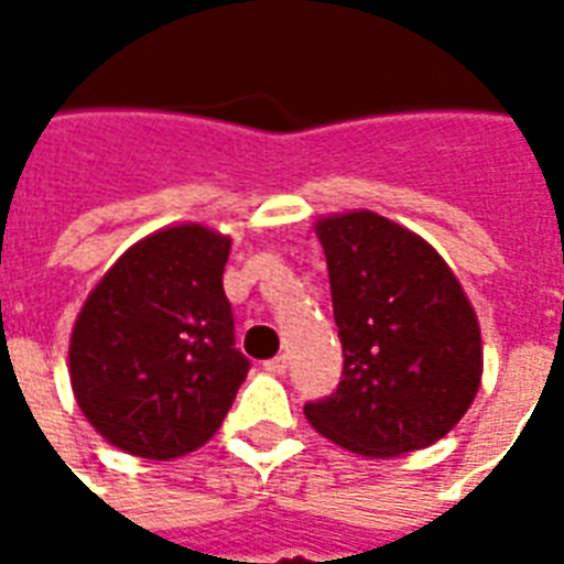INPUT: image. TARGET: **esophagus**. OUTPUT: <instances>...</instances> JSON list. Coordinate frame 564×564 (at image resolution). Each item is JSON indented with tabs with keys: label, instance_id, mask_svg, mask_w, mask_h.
Instances as JSON below:
<instances>
[{
	"label": "esophagus",
	"instance_id": "esophagus-1",
	"mask_svg": "<svg viewBox=\"0 0 564 564\" xmlns=\"http://www.w3.org/2000/svg\"><path fill=\"white\" fill-rule=\"evenodd\" d=\"M265 366V371H272V375H283V371H286V357H272V360H265L263 362Z\"/></svg>",
	"mask_w": 564,
	"mask_h": 564
}]
</instances>
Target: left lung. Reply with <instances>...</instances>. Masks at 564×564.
I'll return each mask as SVG.
<instances>
[{"instance_id": "1", "label": "left lung", "mask_w": 564, "mask_h": 564, "mask_svg": "<svg viewBox=\"0 0 564 564\" xmlns=\"http://www.w3.org/2000/svg\"><path fill=\"white\" fill-rule=\"evenodd\" d=\"M345 369L304 406L316 433L369 459L433 445L459 424L482 380L480 322L445 257L375 210L316 219Z\"/></svg>"}]
</instances>
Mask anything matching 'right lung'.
<instances>
[{
  "label": "right lung",
  "instance_id": "obj_1",
  "mask_svg": "<svg viewBox=\"0 0 564 564\" xmlns=\"http://www.w3.org/2000/svg\"><path fill=\"white\" fill-rule=\"evenodd\" d=\"M228 254L221 230L166 225L119 254L78 310L75 403L119 451L170 463L221 427L248 375L221 290Z\"/></svg>",
  "mask_w": 564,
  "mask_h": 564
}]
</instances>
